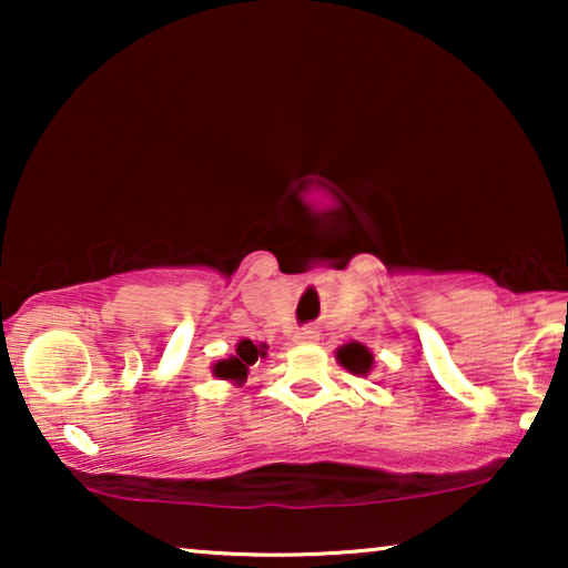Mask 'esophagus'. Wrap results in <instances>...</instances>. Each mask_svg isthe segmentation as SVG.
<instances>
[{"instance_id": "obj_1", "label": "esophagus", "mask_w": 568, "mask_h": 568, "mask_svg": "<svg viewBox=\"0 0 568 568\" xmlns=\"http://www.w3.org/2000/svg\"><path fill=\"white\" fill-rule=\"evenodd\" d=\"M317 338H321V333H317L315 328H302V331H297V341H302V344H315Z\"/></svg>"}]
</instances>
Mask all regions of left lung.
I'll list each match as a JSON object with an SVG mask.
<instances>
[{"mask_svg": "<svg viewBox=\"0 0 568 568\" xmlns=\"http://www.w3.org/2000/svg\"><path fill=\"white\" fill-rule=\"evenodd\" d=\"M336 359L346 372H352L356 377H367L372 367H375V356L359 341H348V344L336 348Z\"/></svg>", "mask_w": 568, "mask_h": 568, "instance_id": "left-lung-1", "label": "left lung"}]
</instances>
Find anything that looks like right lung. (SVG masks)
I'll list each match as a JSON object with an SVG mask.
<instances>
[{"label": "right lung", "instance_id": "add662e5", "mask_svg": "<svg viewBox=\"0 0 568 568\" xmlns=\"http://www.w3.org/2000/svg\"><path fill=\"white\" fill-rule=\"evenodd\" d=\"M266 344H253L251 338L237 341L235 354H230L227 359H216L212 364V375L216 379H227V383L240 387L247 379V372H251L253 364L266 356Z\"/></svg>", "mask_w": 568, "mask_h": 568}]
</instances>
